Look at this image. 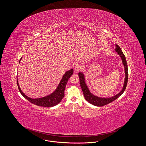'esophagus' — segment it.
I'll use <instances>...</instances> for the list:
<instances>
[{
  "mask_svg": "<svg viewBox=\"0 0 146 146\" xmlns=\"http://www.w3.org/2000/svg\"><path fill=\"white\" fill-rule=\"evenodd\" d=\"M82 68V66L81 64H76V65L74 66V70H75V71L78 72V71L81 70Z\"/></svg>",
  "mask_w": 146,
  "mask_h": 146,
  "instance_id": "obj_1",
  "label": "esophagus"
}]
</instances>
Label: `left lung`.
Returning <instances> with one entry per match:
<instances>
[{
    "label": "left lung",
    "instance_id": "1",
    "mask_svg": "<svg viewBox=\"0 0 146 146\" xmlns=\"http://www.w3.org/2000/svg\"><path fill=\"white\" fill-rule=\"evenodd\" d=\"M115 50L121 58L122 62H123V65L124 66L125 74L124 83L123 89L116 95L111 97H108H108H107V98L103 97L102 98V97H98V96L93 95L90 91L89 89H88V86L85 83V76H84L83 73L82 72H79L78 73L79 77V80H80V84L81 88L83 92L84 96L88 102H89L90 104H93L94 106H98V107L104 106H105L106 104H108L111 102L114 101V100H115L117 98H118V97L120 96L123 94V93L125 91V89L126 88V85L127 83V80H128V70H127V64L126 62V58H125V56L124 55L123 51L120 49V48L118 46L117 44L115 45Z\"/></svg>",
    "mask_w": 146,
    "mask_h": 146
}]
</instances>
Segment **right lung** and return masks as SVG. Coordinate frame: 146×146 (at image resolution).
Instances as JSON below:
<instances>
[{
	"mask_svg": "<svg viewBox=\"0 0 146 146\" xmlns=\"http://www.w3.org/2000/svg\"><path fill=\"white\" fill-rule=\"evenodd\" d=\"M22 58V57L20 60V62L21 61ZM73 74V69H70L69 70H67L65 73V74L63 75L55 90L49 95L45 97H42V98H32L26 96L21 90V88L19 84L18 80L17 79V86L21 95L26 99H27L31 103L33 104L36 106H41V107H51L55 106L58 104H59L62 100L64 96V90H65L66 84L68 79H70V77Z\"/></svg>",
	"mask_w": 146,
	"mask_h": 146,
	"instance_id": "obj_1",
	"label": "right lung"
}]
</instances>
